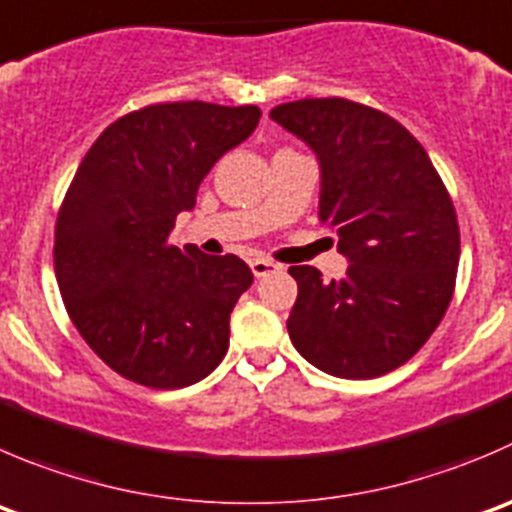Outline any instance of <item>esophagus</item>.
I'll return each mask as SVG.
<instances>
[{
    "instance_id": "34e87169",
    "label": "esophagus",
    "mask_w": 512,
    "mask_h": 512,
    "mask_svg": "<svg viewBox=\"0 0 512 512\" xmlns=\"http://www.w3.org/2000/svg\"><path fill=\"white\" fill-rule=\"evenodd\" d=\"M250 267H252V275L255 277H267V275H272V272L280 270V265H275L272 260H265V257H255V260H250Z\"/></svg>"
}]
</instances>
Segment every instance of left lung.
I'll list each match as a JSON object with an SVG mask.
<instances>
[{
	"label": "left lung",
	"mask_w": 512,
	"mask_h": 512,
	"mask_svg": "<svg viewBox=\"0 0 512 512\" xmlns=\"http://www.w3.org/2000/svg\"><path fill=\"white\" fill-rule=\"evenodd\" d=\"M270 117L315 150L320 220L350 260L332 282L310 265L290 267L292 345L327 375H385L428 342L453 300V200L423 145L380 109L342 97L297 99Z\"/></svg>",
	"instance_id": "1"
}]
</instances>
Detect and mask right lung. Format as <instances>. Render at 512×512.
<instances>
[{"instance_id": "right-lung-1", "label": "right lung", "mask_w": 512, "mask_h": 512, "mask_svg": "<svg viewBox=\"0 0 512 512\" xmlns=\"http://www.w3.org/2000/svg\"><path fill=\"white\" fill-rule=\"evenodd\" d=\"M257 122L255 104H150L109 124L74 172L54 227V275L69 320L117 375L175 390L225 357L252 270L237 255L180 250L170 235L212 165Z\"/></svg>"}]
</instances>
